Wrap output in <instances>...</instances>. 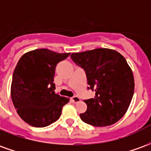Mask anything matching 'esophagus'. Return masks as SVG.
I'll list each match as a JSON object with an SVG mask.
<instances>
[{
    "instance_id": "34e87169",
    "label": "esophagus",
    "mask_w": 151,
    "mask_h": 151,
    "mask_svg": "<svg viewBox=\"0 0 151 151\" xmlns=\"http://www.w3.org/2000/svg\"><path fill=\"white\" fill-rule=\"evenodd\" d=\"M71 101H72L73 103H74V104H77V103H79V102H80V99H79L78 96H74V97H73V98L71 99Z\"/></svg>"
}]
</instances>
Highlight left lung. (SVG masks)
<instances>
[{
  "mask_svg": "<svg viewBox=\"0 0 151 151\" xmlns=\"http://www.w3.org/2000/svg\"><path fill=\"white\" fill-rule=\"evenodd\" d=\"M73 60L85 69L94 99L85 100L87 109L80 114L82 121L97 127L108 126L126 113L134 92L133 71L120 53L96 48L71 54Z\"/></svg>",
  "mask_w": 151,
  "mask_h": 151,
  "instance_id": "8db88e82",
  "label": "left lung"
}]
</instances>
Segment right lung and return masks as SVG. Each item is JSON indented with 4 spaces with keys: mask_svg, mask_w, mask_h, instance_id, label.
Returning a JSON list of instances; mask_svg holds the SVG:
<instances>
[{
    "mask_svg": "<svg viewBox=\"0 0 151 151\" xmlns=\"http://www.w3.org/2000/svg\"><path fill=\"white\" fill-rule=\"evenodd\" d=\"M70 53H58L47 48L26 52L18 60L11 83L12 102L26 123L42 128L57 120L69 99L55 93L56 65Z\"/></svg>",
    "mask_w": 151,
    "mask_h": 151,
    "instance_id": "1",
    "label": "right lung"
}]
</instances>
